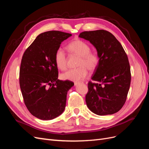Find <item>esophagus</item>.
Wrapping results in <instances>:
<instances>
[{"label": "esophagus", "instance_id": "esophagus-1", "mask_svg": "<svg viewBox=\"0 0 149 149\" xmlns=\"http://www.w3.org/2000/svg\"><path fill=\"white\" fill-rule=\"evenodd\" d=\"M81 83H81V82H79V81H78V82H74V85H75V86H77V85H78V84H81Z\"/></svg>", "mask_w": 149, "mask_h": 149}]
</instances>
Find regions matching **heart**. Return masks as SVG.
Segmentation results:
<instances>
[{
  "mask_svg": "<svg viewBox=\"0 0 149 149\" xmlns=\"http://www.w3.org/2000/svg\"><path fill=\"white\" fill-rule=\"evenodd\" d=\"M67 49L70 53L79 57L78 68L67 71L61 75L63 79L78 81L86 77L88 69L93 71L97 68L100 57L96 53L91 52L89 45L80 39H75L70 43ZM55 62L58 69L65 70L67 68V58L61 48L57 49L55 53Z\"/></svg>",
  "mask_w": 149,
  "mask_h": 149,
  "instance_id": "b5f03b06",
  "label": "heart"
}]
</instances>
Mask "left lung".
I'll list each match as a JSON object with an SVG mask.
<instances>
[{"instance_id":"obj_1","label":"left lung","mask_w":149,"mask_h":149,"mask_svg":"<svg viewBox=\"0 0 149 149\" xmlns=\"http://www.w3.org/2000/svg\"><path fill=\"white\" fill-rule=\"evenodd\" d=\"M79 37L96 48L100 63L88 83L86 102L89 110L99 116L113 114L125 102L131 74L128 57L120 42L111 33L98 30L83 31Z\"/></svg>"}]
</instances>
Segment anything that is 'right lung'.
Listing matches in <instances>:
<instances>
[{"label":"right lung","mask_w":149,"mask_h":149,"mask_svg":"<svg viewBox=\"0 0 149 149\" xmlns=\"http://www.w3.org/2000/svg\"><path fill=\"white\" fill-rule=\"evenodd\" d=\"M72 35L48 31L38 35L22 56L19 83L25 104L42 120H52L63 112L66 95L74 83L58 79L55 53Z\"/></svg>","instance_id":"add662e5"}]
</instances>
